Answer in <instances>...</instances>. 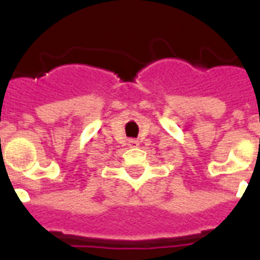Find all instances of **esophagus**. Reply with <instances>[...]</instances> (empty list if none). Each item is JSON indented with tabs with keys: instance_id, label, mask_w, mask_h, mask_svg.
<instances>
[{
	"instance_id": "34e87169",
	"label": "esophagus",
	"mask_w": 260,
	"mask_h": 260,
	"mask_svg": "<svg viewBox=\"0 0 260 260\" xmlns=\"http://www.w3.org/2000/svg\"><path fill=\"white\" fill-rule=\"evenodd\" d=\"M128 146L132 147V148H135V147L139 146V142L138 140H129V142H128Z\"/></svg>"
}]
</instances>
